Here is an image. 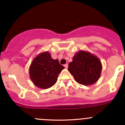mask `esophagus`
I'll return each instance as SVG.
<instances>
[{
	"label": "esophagus",
	"mask_w": 125,
	"mask_h": 125,
	"mask_svg": "<svg viewBox=\"0 0 125 125\" xmlns=\"http://www.w3.org/2000/svg\"><path fill=\"white\" fill-rule=\"evenodd\" d=\"M64 66H65V68L66 69H67L68 68V64H65V65H64Z\"/></svg>",
	"instance_id": "esophagus-1"
}]
</instances>
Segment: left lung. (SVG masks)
Returning a JSON list of instances; mask_svg holds the SVG:
<instances>
[{
  "instance_id": "8db88e82",
  "label": "left lung",
  "mask_w": 125,
  "mask_h": 125,
  "mask_svg": "<svg viewBox=\"0 0 125 125\" xmlns=\"http://www.w3.org/2000/svg\"><path fill=\"white\" fill-rule=\"evenodd\" d=\"M102 70L100 59L95 55L82 50L75 54L68 69L75 81L83 85H93L97 82Z\"/></svg>"
}]
</instances>
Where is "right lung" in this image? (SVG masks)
<instances>
[{"mask_svg": "<svg viewBox=\"0 0 125 125\" xmlns=\"http://www.w3.org/2000/svg\"><path fill=\"white\" fill-rule=\"evenodd\" d=\"M65 68L58 59H52L48 51L40 53L34 59L29 69L30 79L36 86L48 89L56 83L59 74Z\"/></svg>", "mask_w": 125, "mask_h": 125, "instance_id": "1", "label": "right lung"}]
</instances>
